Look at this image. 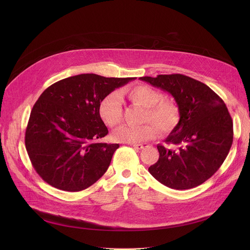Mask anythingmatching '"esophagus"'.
Segmentation results:
<instances>
[{"label":"esophagus","mask_w":250,"mask_h":250,"mask_svg":"<svg viewBox=\"0 0 250 250\" xmlns=\"http://www.w3.org/2000/svg\"><path fill=\"white\" fill-rule=\"evenodd\" d=\"M134 148H136V149H142V148H145V147H147L148 146V145H146V144H144V145H140V144H132L131 145Z\"/></svg>","instance_id":"34e87169"}]
</instances>
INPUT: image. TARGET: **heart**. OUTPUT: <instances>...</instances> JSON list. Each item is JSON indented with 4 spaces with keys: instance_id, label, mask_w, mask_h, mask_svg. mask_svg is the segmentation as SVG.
Here are the masks:
<instances>
[{
    "instance_id": "b5f03b06",
    "label": "heart",
    "mask_w": 250,
    "mask_h": 250,
    "mask_svg": "<svg viewBox=\"0 0 250 250\" xmlns=\"http://www.w3.org/2000/svg\"><path fill=\"white\" fill-rule=\"evenodd\" d=\"M123 94L135 104L144 106L146 112L140 126H122L115 133L116 140L136 144L154 139L158 129L162 132L171 131L179 122V109L170 99H162V94L148 86L139 85L123 91ZM99 115L110 127H117L123 121V100L118 92L104 96L99 104ZM157 126L155 127V125Z\"/></svg>"
}]
</instances>
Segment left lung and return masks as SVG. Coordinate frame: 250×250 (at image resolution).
I'll list each match as a JSON object with an SVG mask.
<instances>
[{"instance_id":"left-lung-1","label":"left lung","mask_w":250,"mask_h":250,"mask_svg":"<svg viewBox=\"0 0 250 250\" xmlns=\"http://www.w3.org/2000/svg\"><path fill=\"white\" fill-rule=\"evenodd\" d=\"M170 93L180 120L157 146L158 161L148 168L161 184L176 190L197 187L222 166L233 139L232 120L222 98L206 84L182 74L140 77Z\"/></svg>"}]
</instances>
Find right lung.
I'll list each match as a JSON object with an SVG mask.
<instances>
[{"label":"right lung","mask_w":250,"mask_h":250,"mask_svg":"<svg viewBox=\"0 0 250 250\" xmlns=\"http://www.w3.org/2000/svg\"><path fill=\"white\" fill-rule=\"evenodd\" d=\"M134 79L80 74L44 90L31 110L24 137L30 162L43 181L59 190L79 192L104 174L120 146L97 141L109 132L99 104Z\"/></svg>","instance_id":"add662e5"}]
</instances>
